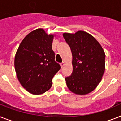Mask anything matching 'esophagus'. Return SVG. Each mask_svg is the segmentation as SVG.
<instances>
[{"label": "esophagus", "mask_w": 121, "mask_h": 121, "mask_svg": "<svg viewBox=\"0 0 121 121\" xmlns=\"http://www.w3.org/2000/svg\"><path fill=\"white\" fill-rule=\"evenodd\" d=\"M65 65V62H62V63H60V66H61V67H63V66Z\"/></svg>", "instance_id": "1"}]
</instances>
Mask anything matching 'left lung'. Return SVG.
Instances as JSON below:
<instances>
[{"instance_id": "obj_1", "label": "left lung", "mask_w": 121, "mask_h": 121, "mask_svg": "<svg viewBox=\"0 0 121 121\" xmlns=\"http://www.w3.org/2000/svg\"><path fill=\"white\" fill-rule=\"evenodd\" d=\"M63 36L72 54L73 72L65 77L68 88L75 94L86 95L95 89L105 70V54L94 37L83 31Z\"/></svg>"}]
</instances>
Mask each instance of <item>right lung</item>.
Instances as JSON below:
<instances>
[{
  "instance_id": "add662e5",
  "label": "right lung",
  "mask_w": 121,
  "mask_h": 121,
  "mask_svg": "<svg viewBox=\"0 0 121 121\" xmlns=\"http://www.w3.org/2000/svg\"><path fill=\"white\" fill-rule=\"evenodd\" d=\"M53 35L43 29L33 31L23 39L16 52L15 69L22 86L33 95L51 88L52 78L60 69L52 49Z\"/></svg>"
}]
</instances>
